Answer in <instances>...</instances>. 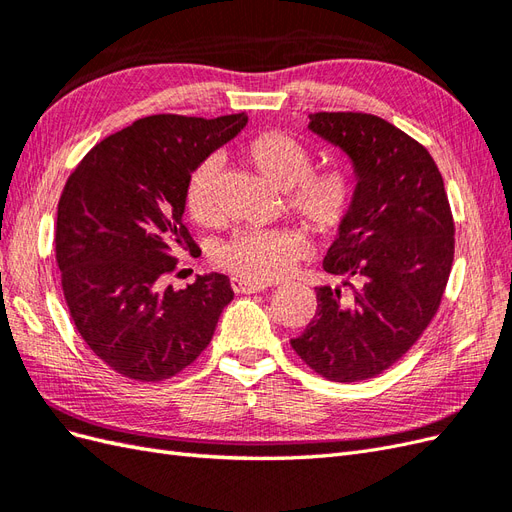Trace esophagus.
<instances>
[{"label": "esophagus", "instance_id": "34e87169", "mask_svg": "<svg viewBox=\"0 0 512 512\" xmlns=\"http://www.w3.org/2000/svg\"><path fill=\"white\" fill-rule=\"evenodd\" d=\"M230 286H232V290H235L237 294H254V292L267 290V284H258V282L243 280V277H232Z\"/></svg>", "mask_w": 512, "mask_h": 512}]
</instances>
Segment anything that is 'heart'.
<instances>
[{
	"instance_id": "1",
	"label": "heart",
	"mask_w": 512,
	"mask_h": 512,
	"mask_svg": "<svg viewBox=\"0 0 512 512\" xmlns=\"http://www.w3.org/2000/svg\"><path fill=\"white\" fill-rule=\"evenodd\" d=\"M243 156L273 190L286 192V207L314 237L329 239L350 220L356 183L346 168L312 173V153L284 132H262L243 145ZM218 158L200 162L185 181L183 209L198 226L222 220ZM301 239L286 228H245L218 252V265L250 282H273L301 254Z\"/></svg>"
}]
</instances>
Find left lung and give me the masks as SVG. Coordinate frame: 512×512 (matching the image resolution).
<instances>
[{
  "instance_id": "obj_1",
  "label": "left lung",
  "mask_w": 512,
  "mask_h": 512,
  "mask_svg": "<svg viewBox=\"0 0 512 512\" xmlns=\"http://www.w3.org/2000/svg\"><path fill=\"white\" fill-rule=\"evenodd\" d=\"M307 128L352 162L356 200L322 267L344 286L316 288L318 309L292 348L322 378H374L436 316L451 275L455 224L429 151L367 113H314Z\"/></svg>"
}]
</instances>
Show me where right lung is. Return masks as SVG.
<instances>
[{"label":"right lung","instance_id":"add662e5","mask_svg":"<svg viewBox=\"0 0 512 512\" xmlns=\"http://www.w3.org/2000/svg\"><path fill=\"white\" fill-rule=\"evenodd\" d=\"M247 115H151L106 136L68 177L55 254L76 331L117 374L162 382L198 359L235 292L222 273L175 290L177 254H198L183 226L192 170L232 141Z\"/></svg>","mask_w":512,"mask_h":512}]
</instances>
